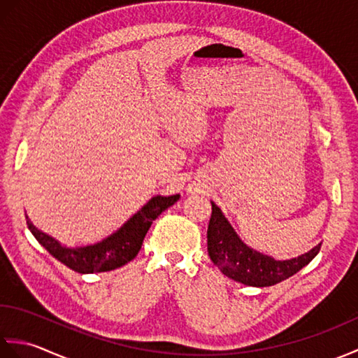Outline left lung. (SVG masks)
Returning a JSON list of instances; mask_svg holds the SVG:
<instances>
[{
  "label": "left lung",
  "instance_id": "1",
  "mask_svg": "<svg viewBox=\"0 0 358 358\" xmlns=\"http://www.w3.org/2000/svg\"><path fill=\"white\" fill-rule=\"evenodd\" d=\"M210 204L212 215L208 227L209 257L226 277L241 285L255 287L277 285L305 268L320 252L322 243L306 254L291 260H275L273 257L248 246L227 222L222 209L214 201H210Z\"/></svg>",
  "mask_w": 358,
  "mask_h": 358
}]
</instances>
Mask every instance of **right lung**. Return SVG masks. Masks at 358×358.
I'll return each mask as SVG.
<instances>
[{
    "label": "right lung",
    "mask_w": 358,
    "mask_h": 358,
    "mask_svg": "<svg viewBox=\"0 0 358 358\" xmlns=\"http://www.w3.org/2000/svg\"><path fill=\"white\" fill-rule=\"evenodd\" d=\"M180 200V194L175 195H155L144 204V206L132 215L118 231L110 234L101 241L87 246H64L50 235L41 232L35 227L26 215L29 231L40 245L49 250V254L58 262L66 264L75 272L94 273L108 272L121 268L136 257L141 249L143 240L146 237L152 222L162 214L163 210L171 208L173 203Z\"/></svg>",
    "instance_id": "right-lung-1"
}]
</instances>
